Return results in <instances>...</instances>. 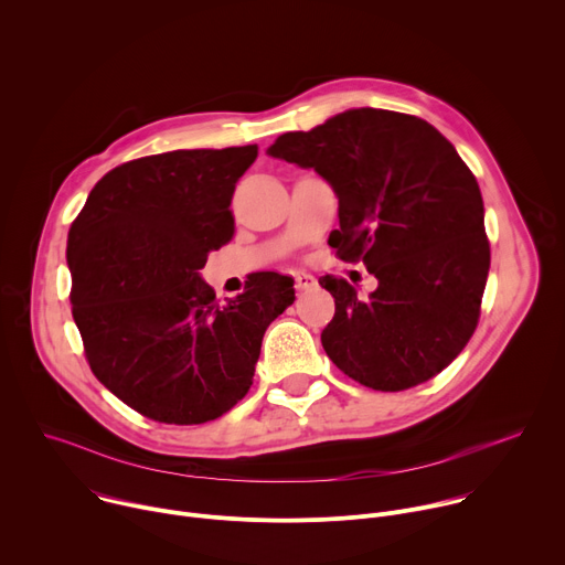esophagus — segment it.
Returning <instances> with one entry per match:
<instances>
[{"label": "esophagus", "mask_w": 565, "mask_h": 565, "mask_svg": "<svg viewBox=\"0 0 565 565\" xmlns=\"http://www.w3.org/2000/svg\"><path fill=\"white\" fill-rule=\"evenodd\" d=\"M315 286H317V281H315L312 275H308V273H295V288H297L299 292L310 290V288H315Z\"/></svg>", "instance_id": "1"}]
</instances>
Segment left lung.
I'll return each instance as SVG.
<instances>
[{"label":"left lung","instance_id":"obj_1","mask_svg":"<svg viewBox=\"0 0 565 565\" xmlns=\"http://www.w3.org/2000/svg\"><path fill=\"white\" fill-rule=\"evenodd\" d=\"M268 156L312 168L338 194L329 246L377 279L369 299L321 277L335 315L321 331L333 364L375 391H405L440 373L476 331L490 273L478 183L427 120L349 109L279 136Z\"/></svg>","mask_w":565,"mask_h":565}]
</instances>
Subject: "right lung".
Returning <instances> with one entry per match:
<instances>
[{"label":"right lung","instance_id":"obj_1","mask_svg":"<svg viewBox=\"0 0 565 565\" xmlns=\"http://www.w3.org/2000/svg\"><path fill=\"white\" fill-rule=\"evenodd\" d=\"M257 145L177 149L107 172L71 223V303L94 375L125 405L168 425L230 412L253 384L292 279L255 273L218 303L201 279L234 234L230 201Z\"/></svg>","mask_w":565,"mask_h":565}]
</instances>
